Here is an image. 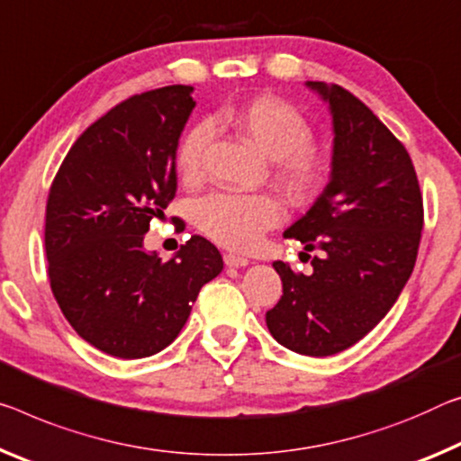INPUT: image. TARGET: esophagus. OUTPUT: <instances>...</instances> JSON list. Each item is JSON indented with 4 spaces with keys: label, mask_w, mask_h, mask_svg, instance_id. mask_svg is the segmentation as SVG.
<instances>
[{
    "label": "esophagus",
    "mask_w": 461,
    "mask_h": 461,
    "mask_svg": "<svg viewBox=\"0 0 461 461\" xmlns=\"http://www.w3.org/2000/svg\"><path fill=\"white\" fill-rule=\"evenodd\" d=\"M223 262H225V267H230V268H242V267H248V258H244V257H240V254H223Z\"/></svg>",
    "instance_id": "esophagus-1"
}]
</instances>
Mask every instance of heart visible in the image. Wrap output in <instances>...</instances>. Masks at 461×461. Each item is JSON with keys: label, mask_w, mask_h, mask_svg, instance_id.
<instances>
[{"label": "heart", "mask_w": 461, "mask_h": 461, "mask_svg": "<svg viewBox=\"0 0 461 461\" xmlns=\"http://www.w3.org/2000/svg\"><path fill=\"white\" fill-rule=\"evenodd\" d=\"M215 121L231 127L250 141L262 156L273 159L276 180L289 194L308 196L324 176V159L312 148V127L305 116L287 100L260 96L246 104L223 108ZM213 127L196 122L180 139L176 167L185 180H196L203 170V156ZM193 219L204 236L231 250H248L260 242L262 233L283 219V204L273 194L211 193L194 203Z\"/></svg>", "instance_id": "1"}]
</instances>
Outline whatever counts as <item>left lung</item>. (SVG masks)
Masks as SVG:
<instances>
[{
    "label": "left lung",
    "instance_id": "8db88e82",
    "mask_svg": "<svg viewBox=\"0 0 461 461\" xmlns=\"http://www.w3.org/2000/svg\"><path fill=\"white\" fill-rule=\"evenodd\" d=\"M308 87L330 108L332 172L308 213L283 233L318 254L310 275L273 262L283 295L267 326L294 353L328 357L374 330L411 279L422 194L406 148L359 98L336 84Z\"/></svg>",
    "mask_w": 461,
    "mask_h": 461
}]
</instances>
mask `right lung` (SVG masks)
<instances>
[{"mask_svg":"<svg viewBox=\"0 0 461 461\" xmlns=\"http://www.w3.org/2000/svg\"><path fill=\"white\" fill-rule=\"evenodd\" d=\"M194 104L193 86L127 98L77 137L50 185V289L73 330L119 359L170 345L203 285L223 270L201 236L167 262L143 248L149 221L176 194L178 139Z\"/></svg>","mask_w":461,"mask_h":461,"instance_id":"add662e5","label":"right lung"}]
</instances>
